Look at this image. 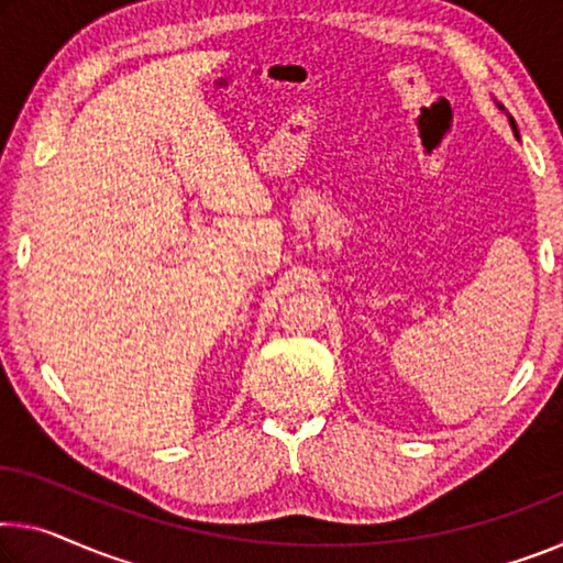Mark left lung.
I'll list each match as a JSON object with an SVG mask.
<instances>
[{
	"label": "left lung",
	"mask_w": 563,
	"mask_h": 563,
	"mask_svg": "<svg viewBox=\"0 0 563 563\" xmlns=\"http://www.w3.org/2000/svg\"><path fill=\"white\" fill-rule=\"evenodd\" d=\"M511 125H514V128H516V123H514V120H511Z\"/></svg>",
	"instance_id": "1"
}]
</instances>
